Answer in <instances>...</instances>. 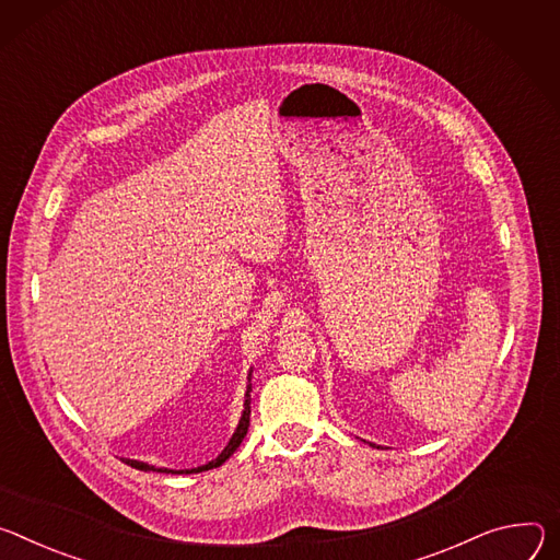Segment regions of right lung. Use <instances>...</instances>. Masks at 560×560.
Listing matches in <instances>:
<instances>
[{"instance_id":"right-lung-1","label":"right lung","mask_w":560,"mask_h":560,"mask_svg":"<svg viewBox=\"0 0 560 560\" xmlns=\"http://www.w3.org/2000/svg\"><path fill=\"white\" fill-rule=\"evenodd\" d=\"M252 385L246 387V400H244V411H242V418H240V424H237V429H235V433L231 436V441H229V445L224 447V452L215 458V460H211L209 465H202V467H196V469H179V471H173V469H162V467H153V465H147V463H140V460H131V458H124V463L127 465H131V467H136V469H140V471H166V474H198V471H207V469H213V467H220L237 447H240V443H242V439L246 436V429H248V416H252Z\"/></svg>"}]
</instances>
